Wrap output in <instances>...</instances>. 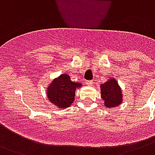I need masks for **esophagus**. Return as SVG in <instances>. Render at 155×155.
Listing matches in <instances>:
<instances>
[{"label": "esophagus", "instance_id": "obj_1", "mask_svg": "<svg viewBox=\"0 0 155 155\" xmlns=\"http://www.w3.org/2000/svg\"><path fill=\"white\" fill-rule=\"evenodd\" d=\"M86 85H87V86H92V85H93V84H94V82H93V81H87L86 82Z\"/></svg>", "mask_w": 155, "mask_h": 155}]
</instances>
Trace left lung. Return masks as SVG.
<instances>
[{
  "instance_id": "1",
  "label": "left lung",
  "mask_w": 155,
  "mask_h": 155,
  "mask_svg": "<svg viewBox=\"0 0 155 155\" xmlns=\"http://www.w3.org/2000/svg\"><path fill=\"white\" fill-rule=\"evenodd\" d=\"M100 90L102 99L104 101V106L108 109L118 107L122 104V90L116 78H110L106 82L101 84Z\"/></svg>"
}]
</instances>
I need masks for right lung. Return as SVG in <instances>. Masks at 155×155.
Returning a JSON list of instances; mask_svg holds the SVG:
<instances>
[{
  "label": "right lung",
  "instance_id": "right-lung-1",
  "mask_svg": "<svg viewBox=\"0 0 155 155\" xmlns=\"http://www.w3.org/2000/svg\"><path fill=\"white\" fill-rule=\"evenodd\" d=\"M81 86L82 84L72 81L68 74H63L49 84L47 88V96L54 106L64 109L74 103L75 91Z\"/></svg>",
  "mask_w": 155,
  "mask_h": 155
}]
</instances>
